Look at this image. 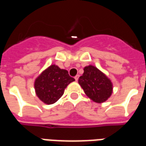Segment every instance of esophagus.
Listing matches in <instances>:
<instances>
[{
  "instance_id": "obj_1",
  "label": "esophagus",
  "mask_w": 146,
  "mask_h": 146,
  "mask_svg": "<svg viewBox=\"0 0 146 146\" xmlns=\"http://www.w3.org/2000/svg\"><path fill=\"white\" fill-rule=\"evenodd\" d=\"M78 78H79V75H76V76L74 77V79H75V80H76V81H77V80H78Z\"/></svg>"
}]
</instances>
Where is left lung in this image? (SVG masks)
<instances>
[{
  "label": "left lung",
  "instance_id": "1",
  "mask_svg": "<svg viewBox=\"0 0 146 146\" xmlns=\"http://www.w3.org/2000/svg\"><path fill=\"white\" fill-rule=\"evenodd\" d=\"M78 83L86 95L97 103L106 102L113 93V85L111 80L92 65L84 68V73L79 77Z\"/></svg>",
  "mask_w": 146,
  "mask_h": 146
}]
</instances>
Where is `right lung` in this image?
<instances>
[{
    "label": "right lung",
    "instance_id": "1",
    "mask_svg": "<svg viewBox=\"0 0 146 146\" xmlns=\"http://www.w3.org/2000/svg\"><path fill=\"white\" fill-rule=\"evenodd\" d=\"M74 80L67 70L53 64L35 79L34 89L40 101L47 105L54 104L62 96L67 86Z\"/></svg>",
    "mask_w": 146,
    "mask_h": 146
}]
</instances>
